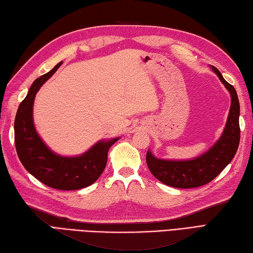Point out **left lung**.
Returning <instances> with one entry per match:
<instances>
[{"label":"left lung","mask_w":253,"mask_h":253,"mask_svg":"<svg viewBox=\"0 0 253 253\" xmlns=\"http://www.w3.org/2000/svg\"><path fill=\"white\" fill-rule=\"evenodd\" d=\"M213 71L220 78L231 93L232 105L225 130L213 147L198 158L188 161H169L157 159L147 151L146 162L153 175L168 186L176 188H195L203 186L220 174L234 158L240 139L239 100L236 89L225 81L215 67Z\"/></svg>","instance_id":"1"}]
</instances>
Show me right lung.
Wrapping results in <instances>:
<instances>
[{
    "label": "right lung",
    "mask_w": 253,
    "mask_h": 253,
    "mask_svg": "<svg viewBox=\"0 0 253 253\" xmlns=\"http://www.w3.org/2000/svg\"><path fill=\"white\" fill-rule=\"evenodd\" d=\"M60 65L61 61L47 74L38 78L20 103L14 123L15 146L22 166L39 181L55 189L76 190L89 186L100 176L107 164L110 146L118 138L99 142L84 155L74 158L57 156L42 142L33 126V102L39 88Z\"/></svg>",
    "instance_id": "1"
}]
</instances>
